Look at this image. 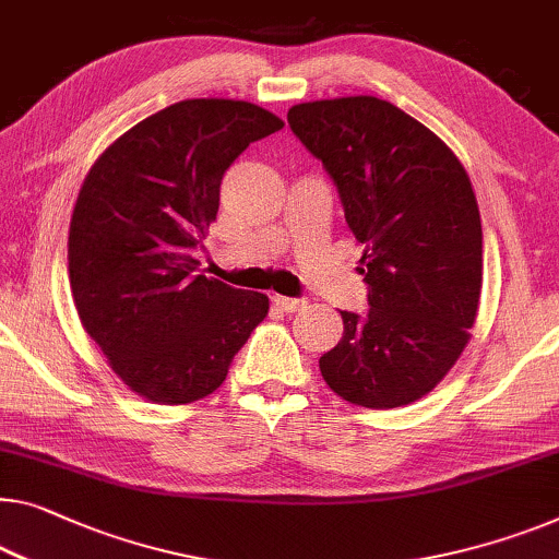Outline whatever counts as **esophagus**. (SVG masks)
<instances>
[{
  "instance_id": "1",
  "label": "esophagus",
  "mask_w": 559,
  "mask_h": 559,
  "mask_svg": "<svg viewBox=\"0 0 559 559\" xmlns=\"http://www.w3.org/2000/svg\"><path fill=\"white\" fill-rule=\"evenodd\" d=\"M273 304L281 306L283 311H288V313L304 311V308L308 306L306 298H290V296H273Z\"/></svg>"
}]
</instances>
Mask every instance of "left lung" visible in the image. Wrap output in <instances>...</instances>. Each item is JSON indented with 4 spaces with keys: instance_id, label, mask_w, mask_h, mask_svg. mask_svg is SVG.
<instances>
[{
    "instance_id": "obj_1",
    "label": "left lung",
    "mask_w": 559,
    "mask_h": 559,
    "mask_svg": "<svg viewBox=\"0 0 559 559\" xmlns=\"http://www.w3.org/2000/svg\"><path fill=\"white\" fill-rule=\"evenodd\" d=\"M288 124L338 190L364 243V316L319 359L346 402L394 409L429 394L460 359L477 319L481 221L469 175L441 140L386 99H316Z\"/></svg>"
}]
</instances>
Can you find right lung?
<instances>
[{
	"mask_svg": "<svg viewBox=\"0 0 559 559\" xmlns=\"http://www.w3.org/2000/svg\"><path fill=\"white\" fill-rule=\"evenodd\" d=\"M283 122L243 99H182L99 155L82 182L67 261L80 321L112 371L155 404L213 394L269 298L195 276L233 160Z\"/></svg>",
	"mask_w": 559,
	"mask_h": 559,
	"instance_id": "obj_1",
	"label": "right lung"
}]
</instances>
